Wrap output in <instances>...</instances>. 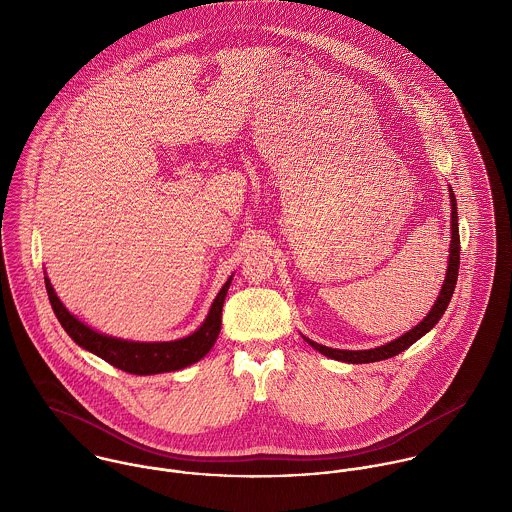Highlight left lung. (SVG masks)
<instances>
[{"label": "left lung", "mask_w": 512, "mask_h": 512, "mask_svg": "<svg viewBox=\"0 0 512 512\" xmlns=\"http://www.w3.org/2000/svg\"><path fill=\"white\" fill-rule=\"evenodd\" d=\"M449 203H451V242H449V258H447V270H445V280L441 284V292L438 299L434 301L432 309L428 311V315L410 331H406L402 337L374 347V349H366V351H345V349H331L325 345H319L311 339H307L305 335H301L313 349H317L321 355H325L327 359H335L341 363H351V365H365V363H376V361H384L390 357L400 355L402 351H406L408 347H412L418 339H422L428 331H432L436 327L441 315L445 313L451 295L457 284V272H459V224H457V203H455V195L453 189L449 187Z\"/></svg>", "instance_id": "left-lung-1"}]
</instances>
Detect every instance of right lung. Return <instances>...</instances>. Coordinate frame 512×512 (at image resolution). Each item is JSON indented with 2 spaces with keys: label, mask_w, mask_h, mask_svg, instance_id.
<instances>
[{
  "label": "right lung",
  "mask_w": 512,
  "mask_h": 512,
  "mask_svg": "<svg viewBox=\"0 0 512 512\" xmlns=\"http://www.w3.org/2000/svg\"><path fill=\"white\" fill-rule=\"evenodd\" d=\"M230 282H232V276L220 288L215 301L211 303V309H209L205 321L201 323V327L197 331H193L187 337L175 339V341L144 343V341H128V339L104 335L100 331H94L86 323H82L63 305V301L57 297V293L51 286V280L45 274V288L49 293L51 307H53L59 323L63 325V329L69 333V337L73 339L74 343L80 349L100 357L102 361H106L124 372L140 374V376L187 368V366L201 361L213 349V345L217 343V337H219L222 305H224V297L230 288Z\"/></svg>",
  "instance_id": "add662e5"
}]
</instances>
